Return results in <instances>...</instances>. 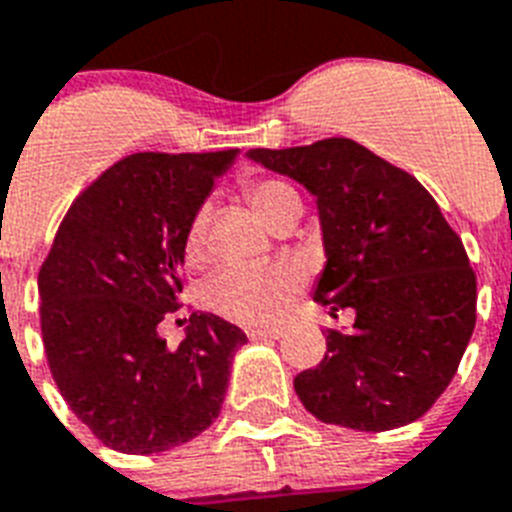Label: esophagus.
Returning a JSON list of instances; mask_svg holds the SVG:
<instances>
[{
  "label": "esophagus",
  "instance_id": "1",
  "mask_svg": "<svg viewBox=\"0 0 512 512\" xmlns=\"http://www.w3.org/2000/svg\"><path fill=\"white\" fill-rule=\"evenodd\" d=\"M283 336V328H255L249 330L252 341H278Z\"/></svg>",
  "mask_w": 512,
  "mask_h": 512
}]
</instances>
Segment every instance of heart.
I'll list each match as a JSON object with an SVG mask.
<instances>
[{"mask_svg": "<svg viewBox=\"0 0 512 512\" xmlns=\"http://www.w3.org/2000/svg\"><path fill=\"white\" fill-rule=\"evenodd\" d=\"M244 195L268 226L289 216H299L302 200L291 184L281 179H249L244 182ZM208 205L192 216L184 234V257L190 263H200L208 239ZM302 270L296 265H229L218 270L205 286V299L218 315L229 317L242 325H265L283 315L291 296L302 289Z\"/></svg>", "mask_w": 512, "mask_h": 512, "instance_id": "obj_1", "label": "heart"}]
</instances>
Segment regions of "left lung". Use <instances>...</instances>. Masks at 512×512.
Segmentation results:
<instances>
[{
  "mask_svg": "<svg viewBox=\"0 0 512 512\" xmlns=\"http://www.w3.org/2000/svg\"><path fill=\"white\" fill-rule=\"evenodd\" d=\"M249 161L289 176L317 200L325 268L312 299L351 330L328 328V354L294 377L325 424L385 432L432 409L476 325V276L435 197L349 137L255 148Z\"/></svg>",
  "mask_w": 512,
  "mask_h": 512,
  "instance_id": "1",
  "label": "left lung"
}]
</instances>
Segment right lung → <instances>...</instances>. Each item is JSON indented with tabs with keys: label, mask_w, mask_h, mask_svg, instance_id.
I'll return each mask as SVG.
<instances>
[{
	"label": "right lung",
	"mask_w": 512,
	"mask_h": 512,
	"mask_svg": "<svg viewBox=\"0 0 512 512\" xmlns=\"http://www.w3.org/2000/svg\"><path fill=\"white\" fill-rule=\"evenodd\" d=\"M236 156L122 158L72 203L41 265L51 375L77 419L119 453L171 450L221 414L244 330L192 312L171 349L158 325L179 309L187 226Z\"/></svg>",
	"instance_id": "right-lung-1"
}]
</instances>
